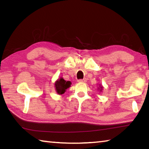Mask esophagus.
Masks as SVG:
<instances>
[{
  "label": "esophagus",
  "mask_w": 149,
  "mask_h": 149,
  "mask_svg": "<svg viewBox=\"0 0 149 149\" xmlns=\"http://www.w3.org/2000/svg\"><path fill=\"white\" fill-rule=\"evenodd\" d=\"M87 81V79H79L78 80V82H79V83H85V82H86Z\"/></svg>",
  "instance_id": "obj_1"
}]
</instances>
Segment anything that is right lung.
<instances>
[{
    "label": "right lung",
    "instance_id": "1",
    "mask_svg": "<svg viewBox=\"0 0 149 149\" xmlns=\"http://www.w3.org/2000/svg\"><path fill=\"white\" fill-rule=\"evenodd\" d=\"M70 85H71V82L69 81H66L63 78H60V79L56 81V83H55V87H56L57 93L59 95H62L65 93V90L68 88L70 87Z\"/></svg>",
    "mask_w": 149,
    "mask_h": 149
}]
</instances>
